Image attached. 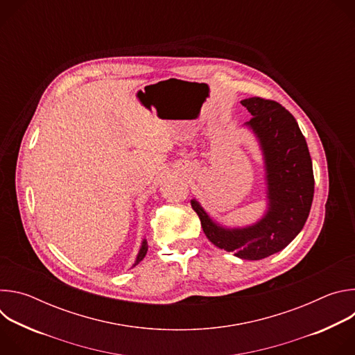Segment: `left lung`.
Returning <instances> with one entry per match:
<instances>
[{
    "label": "left lung",
    "instance_id": "left-lung-1",
    "mask_svg": "<svg viewBox=\"0 0 355 355\" xmlns=\"http://www.w3.org/2000/svg\"><path fill=\"white\" fill-rule=\"evenodd\" d=\"M252 115L243 125L256 137L264 167L266 211L245 226H226L196 198L191 205L207 237L241 260H261L285 248L303 229L311 212L315 178L312 159L296 119L278 103L259 96L241 101Z\"/></svg>",
    "mask_w": 355,
    "mask_h": 355
}]
</instances>
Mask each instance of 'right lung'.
<instances>
[{"mask_svg":"<svg viewBox=\"0 0 355 355\" xmlns=\"http://www.w3.org/2000/svg\"><path fill=\"white\" fill-rule=\"evenodd\" d=\"M147 248H148L147 240H146V239H143V240H141V244H140V248H139V252H137V256H136V260H135V263H133L132 268H133L135 266H137V264H139V263L146 257V254H147Z\"/></svg>","mask_w":355,"mask_h":355,"instance_id":"1","label":"right lung"}]
</instances>
